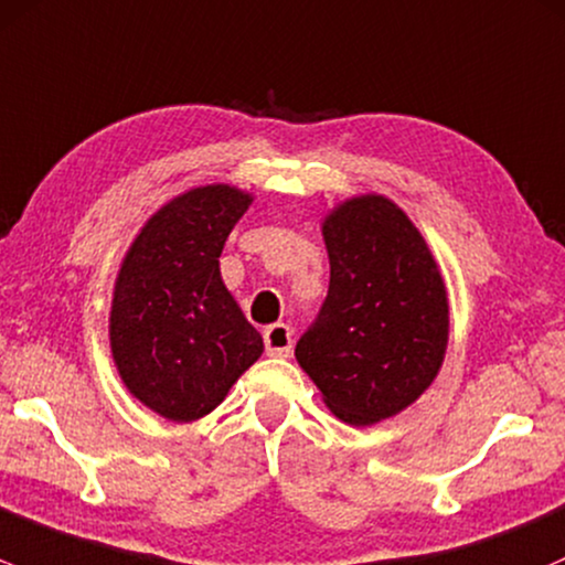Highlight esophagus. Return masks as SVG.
I'll list each match as a JSON object with an SVG mask.
<instances>
[{"instance_id": "esophagus-1", "label": "esophagus", "mask_w": 565, "mask_h": 565, "mask_svg": "<svg viewBox=\"0 0 565 565\" xmlns=\"http://www.w3.org/2000/svg\"><path fill=\"white\" fill-rule=\"evenodd\" d=\"M264 342H266V353L269 356H290V348H294V331L290 326L285 323H275L264 331Z\"/></svg>"}]
</instances>
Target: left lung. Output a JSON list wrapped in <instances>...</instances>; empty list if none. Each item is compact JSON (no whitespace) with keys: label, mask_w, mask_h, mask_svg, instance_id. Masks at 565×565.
I'll use <instances>...</instances> for the list:
<instances>
[{"label":"left lung","mask_w":565,"mask_h":565,"mask_svg":"<svg viewBox=\"0 0 565 565\" xmlns=\"http://www.w3.org/2000/svg\"><path fill=\"white\" fill-rule=\"evenodd\" d=\"M329 294L296 342V362L342 422L367 427L416 403L440 372L449 299L408 214L356 195L326 214Z\"/></svg>","instance_id":"8db88e82"}]
</instances>
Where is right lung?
<instances>
[{"label":"right lung","mask_w":565,"mask_h":565,"mask_svg":"<svg viewBox=\"0 0 565 565\" xmlns=\"http://www.w3.org/2000/svg\"><path fill=\"white\" fill-rule=\"evenodd\" d=\"M253 203L231 184L171 198L136 236L110 301L121 383L168 422H195L264 353V340L220 277L225 239Z\"/></svg>","instance_id":"right-lung-1"}]
</instances>
